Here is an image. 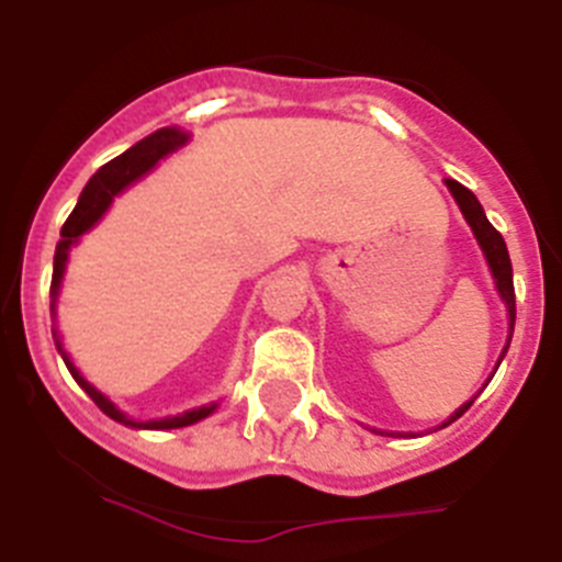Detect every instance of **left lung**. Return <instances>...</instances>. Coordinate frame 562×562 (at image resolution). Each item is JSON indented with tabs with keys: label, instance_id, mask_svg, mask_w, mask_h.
Masks as SVG:
<instances>
[{
	"label": "left lung",
	"instance_id": "left-lung-1",
	"mask_svg": "<svg viewBox=\"0 0 562 562\" xmlns=\"http://www.w3.org/2000/svg\"><path fill=\"white\" fill-rule=\"evenodd\" d=\"M447 186H449V191L454 193V199H458L465 222H469L471 229H474L476 240H480L482 251H485V257H487V266H491V271H494L496 288H499L502 299H505V305H507V313H510V335H513V324H516V288H513V266H510V255H507L505 238H502V233L494 227V224L487 222L485 213H482V204L476 202V196L469 191V188L460 186L458 180H447ZM507 346H510V338H507ZM507 346H505V352H507ZM505 352H502V358H505ZM471 402H465V405L460 407V411L454 413L447 424L458 422V418L469 411Z\"/></svg>",
	"mask_w": 562,
	"mask_h": 562
}]
</instances>
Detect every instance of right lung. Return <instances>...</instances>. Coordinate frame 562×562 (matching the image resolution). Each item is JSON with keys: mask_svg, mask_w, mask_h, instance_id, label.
Wrapping results in <instances>:
<instances>
[{"mask_svg": "<svg viewBox=\"0 0 562 562\" xmlns=\"http://www.w3.org/2000/svg\"><path fill=\"white\" fill-rule=\"evenodd\" d=\"M186 140H188V135L180 133V130H175V127L157 130V133H151L149 138L138 140L133 149H127L124 155H119V157H113L110 162H104L102 169H99L97 175L88 180L86 191L80 193V202H77V207L71 210V216L66 218V224H63V229H60V244H57V251H55V271H52V293H55V296H57V285H60L63 269H66L68 249H71V244H75V240L80 238L86 229H91L93 224L99 222V216H102L104 210H108L110 199H113L115 193L122 191V188H127L133 180H138L140 175H146V171H149L151 166L160 160V157H166L169 151H175L177 146H182ZM57 349H60V344H57ZM60 355H63V360H66L71 376L80 382L82 391H86L88 396L93 400V405H97L104 416H110L113 422H119V424H130V427H144V429H177V427H188V424H196L199 418L210 416V413L216 411V405H210V407H199V411L186 413V416L162 418V422H140V424L130 422L124 413H119L108 400H104L97 387L88 385V382L82 380L80 371L68 363V355L63 352V349H60Z\"/></svg>", "mask_w": 562, "mask_h": 562, "instance_id": "add662e5", "label": "right lung"}]
</instances>
